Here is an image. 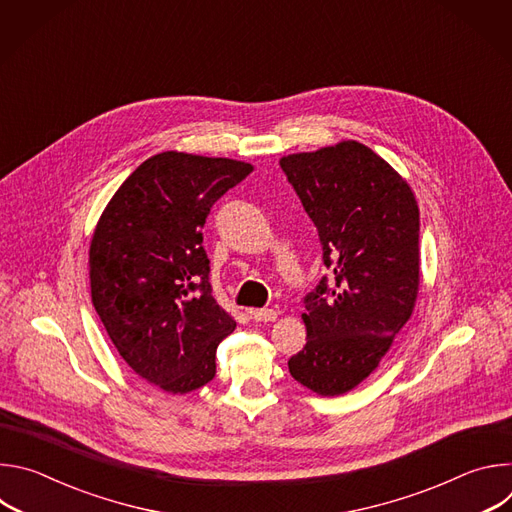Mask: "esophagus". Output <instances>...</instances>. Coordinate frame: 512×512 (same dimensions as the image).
<instances>
[{"mask_svg": "<svg viewBox=\"0 0 512 512\" xmlns=\"http://www.w3.org/2000/svg\"><path fill=\"white\" fill-rule=\"evenodd\" d=\"M249 314H251V318H253L255 322H275V320H277V312H275V310H267V308H263V310H251Z\"/></svg>", "mask_w": 512, "mask_h": 512, "instance_id": "obj_1", "label": "esophagus"}]
</instances>
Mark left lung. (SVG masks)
Listing matches in <instances>:
<instances>
[{"instance_id": "8db88e82", "label": "left lung", "mask_w": 512, "mask_h": 512, "mask_svg": "<svg viewBox=\"0 0 512 512\" xmlns=\"http://www.w3.org/2000/svg\"><path fill=\"white\" fill-rule=\"evenodd\" d=\"M314 221L334 285L306 298L308 342L287 367L338 397L367 379L413 314L419 294V206L407 180L367 145L344 139L279 160Z\"/></svg>"}]
</instances>
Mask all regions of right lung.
Masks as SVG:
<instances>
[{"label": "right lung", "mask_w": 512, "mask_h": 512, "mask_svg": "<svg viewBox=\"0 0 512 512\" xmlns=\"http://www.w3.org/2000/svg\"><path fill=\"white\" fill-rule=\"evenodd\" d=\"M251 172L239 160L162 152L119 186L95 227L93 306L123 360L166 393L210 383L216 346L237 328L210 294L202 227Z\"/></svg>", "instance_id": "1"}]
</instances>
